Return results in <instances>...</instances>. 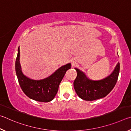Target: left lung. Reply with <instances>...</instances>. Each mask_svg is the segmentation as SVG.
<instances>
[{"label": "left lung", "instance_id": "left-lung-1", "mask_svg": "<svg viewBox=\"0 0 131 131\" xmlns=\"http://www.w3.org/2000/svg\"><path fill=\"white\" fill-rule=\"evenodd\" d=\"M77 77L73 85L77 94L85 101H94L105 97L114 87L118 80L119 72V63L110 76L101 80L93 81L88 79L83 72L78 69Z\"/></svg>", "mask_w": 131, "mask_h": 131}]
</instances>
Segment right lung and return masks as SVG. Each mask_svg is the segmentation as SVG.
Segmentation results:
<instances>
[{
  "instance_id": "1",
  "label": "right lung",
  "mask_w": 131,
  "mask_h": 131,
  "mask_svg": "<svg viewBox=\"0 0 131 131\" xmlns=\"http://www.w3.org/2000/svg\"><path fill=\"white\" fill-rule=\"evenodd\" d=\"M19 48L15 61V72L19 85L26 96L35 101L48 102L52 101L58 90L59 84L63 78L66 71L71 68L68 63L59 68L47 78L41 80H34L23 74L19 63Z\"/></svg>"
}]
</instances>
